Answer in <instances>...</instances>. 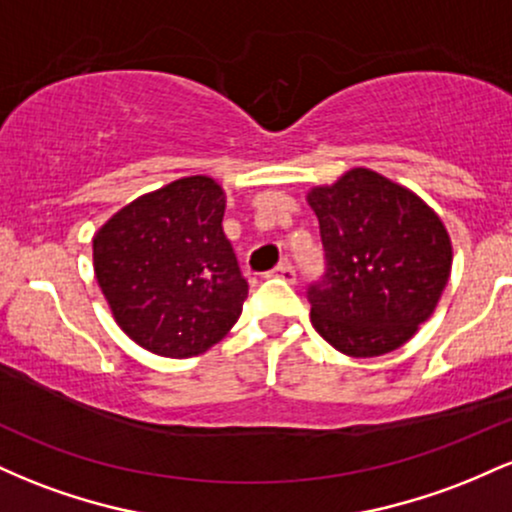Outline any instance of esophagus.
<instances>
[{
  "label": "esophagus",
  "mask_w": 512,
  "mask_h": 512,
  "mask_svg": "<svg viewBox=\"0 0 512 512\" xmlns=\"http://www.w3.org/2000/svg\"><path fill=\"white\" fill-rule=\"evenodd\" d=\"M267 276H276V279H284V281H296V269H293V264L289 260H284L276 264Z\"/></svg>",
  "instance_id": "obj_1"
}]
</instances>
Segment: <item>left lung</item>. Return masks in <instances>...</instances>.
<instances>
[{
    "label": "left lung",
    "mask_w": 512,
    "mask_h": 512,
    "mask_svg": "<svg viewBox=\"0 0 512 512\" xmlns=\"http://www.w3.org/2000/svg\"><path fill=\"white\" fill-rule=\"evenodd\" d=\"M327 274L308 291L310 322L354 358L390 354L433 315L452 269L450 233L409 187L370 168L313 185Z\"/></svg>",
    "instance_id": "1"
}]
</instances>
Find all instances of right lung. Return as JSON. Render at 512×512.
<instances>
[{"label":"right lung","mask_w":512,"mask_h":512,"mask_svg":"<svg viewBox=\"0 0 512 512\" xmlns=\"http://www.w3.org/2000/svg\"><path fill=\"white\" fill-rule=\"evenodd\" d=\"M226 192L209 175L168 182L93 236V272L117 327L142 349L190 358L219 344L248 298L223 233Z\"/></svg>","instance_id":"add662e5"}]
</instances>
